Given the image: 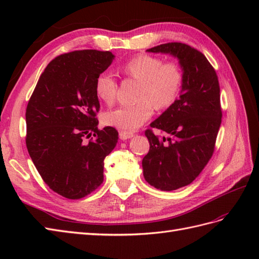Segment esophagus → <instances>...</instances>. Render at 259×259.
I'll return each instance as SVG.
<instances>
[{"label": "esophagus", "mask_w": 259, "mask_h": 259, "mask_svg": "<svg viewBox=\"0 0 259 259\" xmlns=\"http://www.w3.org/2000/svg\"><path fill=\"white\" fill-rule=\"evenodd\" d=\"M119 137L121 140H126V139H130L134 137L133 133H124V131H120L119 133Z\"/></svg>", "instance_id": "34e87169"}]
</instances>
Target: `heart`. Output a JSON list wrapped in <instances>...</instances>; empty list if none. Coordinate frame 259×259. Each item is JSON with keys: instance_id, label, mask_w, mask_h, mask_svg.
<instances>
[{"instance_id": "1", "label": "heart", "mask_w": 259, "mask_h": 259, "mask_svg": "<svg viewBox=\"0 0 259 259\" xmlns=\"http://www.w3.org/2000/svg\"><path fill=\"white\" fill-rule=\"evenodd\" d=\"M121 70L141 82L139 102L121 106L103 114L104 124L114 126L124 133H133L151 118L155 107L164 110L178 100L183 89L185 73L177 61H167L151 54H137L121 65ZM118 83L109 71L99 73L95 90L98 98L108 104L117 97Z\"/></svg>"}]
</instances>
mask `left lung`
<instances>
[{
  "label": "left lung",
  "mask_w": 259,
  "mask_h": 259,
  "mask_svg": "<svg viewBox=\"0 0 259 259\" xmlns=\"http://www.w3.org/2000/svg\"><path fill=\"white\" fill-rule=\"evenodd\" d=\"M147 51L177 57L185 73L178 100L150 123L167 136L147 129L150 149L142 159L148 183L176 190L191 184L212 157L223 115L218 76L207 58L186 43L169 42Z\"/></svg>",
  "instance_id": "8db88e82"
}]
</instances>
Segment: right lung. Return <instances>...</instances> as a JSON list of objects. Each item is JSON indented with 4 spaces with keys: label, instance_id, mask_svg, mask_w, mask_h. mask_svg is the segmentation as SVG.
Masks as SVG:
<instances>
[{
    "label": "right lung",
    "instance_id": "1",
    "mask_svg": "<svg viewBox=\"0 0 259 259\" xmlns=\"http://www.w3.org/2000/svg\"><path fill=\"white\" fill-rule=\"evenodd\" d=\"M114 56L63 53L47 65L27 102L25 144L43 181L68 199H80L103 181V160L118 142L113 126L98 128L95 83Z\"/></svg>",
    "mask_w": 259,
    "mask_h": 259
}]
</instances>
